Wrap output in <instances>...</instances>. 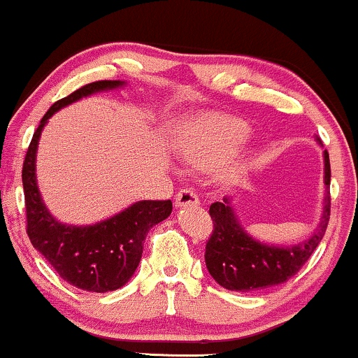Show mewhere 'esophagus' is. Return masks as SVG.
<instances>
[{"mask_svg": "<svg viewBox=\"0 0 358 358\" xmlns=\"http://www.w3.org/2000/svg\"><path fill=\"white\" fill-rule=\"evenodd\" d=\"M196 206L200 205V200L192 190H180L175 196V206L176 208H183V206Z\"/></svg>", "mask_w": 358, "mask_h": 358, "instance_id": "obj_1", "label": "esophagus"}]
</instances>
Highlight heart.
I'll list each match as a JSON object with an SVG mask.
<instances>
[{
  "label": "heart",
  "mask_w": 358,
  "mask_h": 358,
  "mask_svg": "<svg viewBox=\"0 0 358 358\" xmlns=\"http://www.w3.org/2000/svg\"><path fill=\"white\" fill-rule=\"evenodd\" d=\"M250 138V127L242 120L225 115H212L190 124L178 143L185 163L198 168L220 165L238 152ZM240 171L238 165L227 168L225 176Z\"/></svg>",
  "instance_id": "b5f03b06"
}]
</instances>
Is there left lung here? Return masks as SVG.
Returning <instances> with one entry per match:
<instances>
[{
  "mask_svg": "<svg viewBox=\"0 0 358 358\" xmlns=\"http://www.w3.org/2000/svg\"><path fill=\"white\" fill-rule=\"evenodd\" d=\"M317 143L322 141L317 138ZM324 212L308 238L295 245H272L257 240L236 217L231 198L210 206L213 234L205 250V264L215 282L227 290L255 292L287 282L302 268L324 238L330 218V160L324 152Z\"/></svg>",
  "mask_w": 358,
  "mask_h": 358,
  "instance_id": "obj_1",
  "label": "left lung"
}]
</instances>
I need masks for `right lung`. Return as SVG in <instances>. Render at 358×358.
I'll return each instance as SVG.
<instances>
[{
    "label": "right lung",
    "instance_id": "right-lung-1",
    "mask_svg": "<svg viewBox=\"0 0 358 358\" xmlns=\"http://www.w3.org/2000/svg\"><path fill=\"white\" fill-rule=\"evenodd\" d=\"M120 80L94 81L56 101L43 116L23 163V190L27 201V231L33 247L56 273L86 292H113L127 285L143 253L150 228L170 217L171 201L141 200L93 225H68L56 220L43 201L36 180V152L45 124L64 106L94 93L122 88Z\"/></svg>",
    "mask_w": 358,
    "mask_h": 358
}]
</instances>
